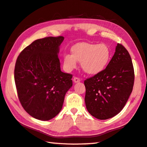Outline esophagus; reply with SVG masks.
<instances>
[{"label":"esophagus","instance_id":"obj_1","mask_svg":"<svg viewBox=\"0 0 147 147\" xmlns=\"http://www.w3.org/2000/svg\"><path fill=\"white\" fill-rule=\"evenodd\" d=\"M73 80H74V82L75 83H77V82H79L80 81V79H79V78H78V77H74Z\"/></svg>","mask_w":147,"mask_h":147}]
</instances>
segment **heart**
<instances>
[{
  "label": "heart",
  "instance_id": "b5f03b06",
  "mask_svg": "<svg viewBox=\"0 0 147 147\" xmlns=\"http://www.w3.org/2000/svg\"><path fill=\"white\" fill-rule=\"evenodd\" d=\"M71 55L63 56V67L70 71L80 62L82 69L89 75H96L103 71L111 58V51L105 44L79 43L71 49Z\"/></svg>",
  "mask_w": 147,
  "mask_h": 147
}]
</instances>
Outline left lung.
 Listing matches in <instances>:
<instances>
[{
  "mask_svg": "<svg viewBox=\"0 0 147 147\" xmlns=\"http://www.w3.org/2000/svg\"><path fill=\"white\" fill-rule=\"evenodd\" d=\"M134 80L129 54L122 44H117L105 69L84 81L85 103L89 113L100 120L117 115L133 91Z\"/></svg>",
  "mask_w": 147,
  "mask_h": 147,
  "instance_id": "8db88e82",
  "label": "left lung"
}]
</instances>
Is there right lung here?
<instances>
[{
    "label": "right lung",
    "instance_id": "add662e5",
    "mask_svg": "<svg viewBox=\"0 0 147 147\" xmlns=\"http://www.w3.org/2000/svg\"><path fill=\"white\" fill-rule=\"evenodd\" d=\"M64 37L37 39L25 47L15 65L14 80L23 109L33 117L49 121L62 109L72 86V75L62 72L58 58Z\"/></svg>",
    "mask_w": 147,
    "mask_h": 147
}]
</instances>
